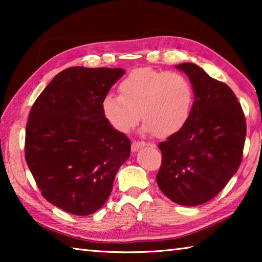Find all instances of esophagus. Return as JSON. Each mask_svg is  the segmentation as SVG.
Instances as JSON below:
<instances>
[{
  "instance_id": "esophagus-1",
  "label": "esophagus",
  "mask_w": 262,
  "mask_h": 262,
  "mask_svg": "<svg viewBox=\"0 0 262 262\" xmlns=\"http://www.w3.org/2000/svg\"><path fill=\"white\" fill-rule=\"evenodd\" d=\"M145 145H147V143H145V142H143V141H141V142L134 141L132 143V151L133 152H136L137 150H140L141 148H144Z\"/></svg>"
}]
</instances>
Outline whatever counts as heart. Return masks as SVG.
Returning <instances> with one entry per match:
<instances>
[{"label":"heart","mask_w":262,"mask_h":262,"mask_svg":"<svg viewBox=\"0 0 262 262\" xmlns=\"http://www.w3.org/2000/svg\"><path fill=\"white\" fill-rule=\"evenodd\" d=\"M120 96L101 100L104 117L114 129L128 133L141 119L144 132L166 137L179 132L192 113L194 90L183 74L139 68L119 84Z\"/></svg>","instance_id":"obj_1"}]
</instances>
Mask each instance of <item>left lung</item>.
<instances>
[{
  "instance_id": "obj_1",
  "label": "left lung",
  "mask_w": 262,
  "mask_h": 262,
  "mask_svg": "<svg viewBox=\"0 0 262 262\" xmlns=\"http://www.w3.org/2000/svg\"><path fill=\"white\" fill-rule=\"evenodd\" d=\"M192 83L194 103L186 125L161 142L162 192L181 206L194 207L216 196L241 165L246 122L227 84L194 63L177 64Z\"/></svg>"
}]
</instances>
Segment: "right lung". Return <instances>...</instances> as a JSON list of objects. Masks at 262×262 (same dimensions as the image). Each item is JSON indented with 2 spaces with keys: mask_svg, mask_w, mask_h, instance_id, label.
I'll return each mask as SVG.
<instances>
[{
  "mask_svg": "<svg viewBox=\"0 0 262 262\" xmlns=\"http://www.w3.org/2000/svg\"><path fill=\"white\" fill-rule=\"evenodd\" d=\"M121 68L72 67L53 78L31 108L25 159L42 196L77 216L107 200L130 141L110 125L101 100Z\"/></svg>",
  "mask_w": 262,
  "mask_h": 262,
  "instance_id": "obj_1",
  "label": "right lung"
}]
</instances>
